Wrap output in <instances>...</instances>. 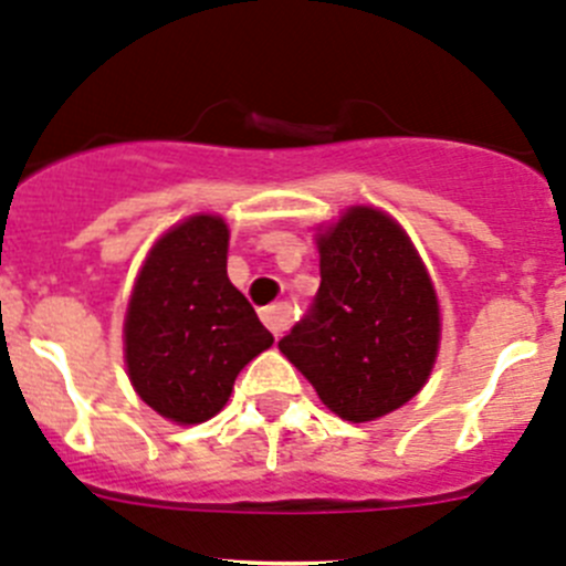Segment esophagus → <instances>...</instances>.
<instances>
[{
  "instance_id": "34e87169",
  "label": "esophagus",
  "mask_w": 566,
  "mask_h": 566,
  "mask_svg": "<svg viewBox=\"0 0 566 566\" xmlns=\"http://www.w3.org/2000/svg\"><path fill=\"white\" fill-rule=\"evenodd\" d=\"M262 323L268 325V331H271L273 336H282L284 331H287L290 325V306L287 304H273V306H265V310L260 312Z\"/></svg>"
}]
</instances>
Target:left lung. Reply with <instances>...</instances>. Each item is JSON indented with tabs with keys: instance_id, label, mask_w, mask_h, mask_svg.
<instances>
[{
	"instance_id": "8db88e82",
	"label": "left lung",
	"mask_w": 566,
	"mask_h": 566,
	"mask_svg": "<svg viewBox=\"0 0 566 566\" xmlns=\"http://www.w3.org/2000/svg\"><path fill=\"white\" fill-rule=\"evenodd\" d=\"M438 339L436 290L408 235L380 210L350 208L319 235V290L279 350L336 416L373 421L419 394Z\"/></svg>"
}]
</instances>
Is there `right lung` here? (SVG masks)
I'll return each instance as SVG.
<instances>
[{
    "label": "right lung",
    "instance_id": "add662e5",
    "mask_svg": "<svg viewBox=\"0 0 566 566\" xmlns=\"http://www.w3.org/2000/svg\"><path fill=\"white\" fill-rule=\"evenodd\" d=\"M227 243L219 216H191L153 247L130 295V384L153 410L180 424L219 413L238 373L273 345L271 331L227 276Z\"/></svg>",
    "mask_w": 566,
    "mask_h": 566
}]
</instances>
